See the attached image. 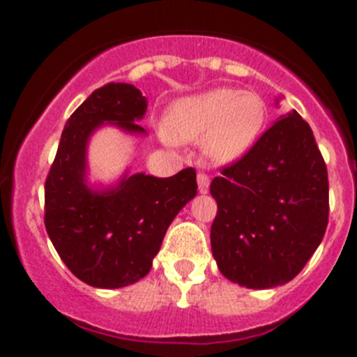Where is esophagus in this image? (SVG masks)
Masks as SVG:
<instances>
[{
  "mask_svg": "<svg viewBox=\"0 0 357 357\" xmlns=\"http://www.w3.org/2000/svg\"><path fill=\"white\" fill-rule=\"evenodd\" d=\"M197 181H198V189H200V193H207V189H209V175L204 172H200L197 175Z\"/></svg>",
  "mask_w": 357,
  "mask_h": 357,
  "instance_id": "esophagus-1",
  "label": "esophagus"
}]
</instances>
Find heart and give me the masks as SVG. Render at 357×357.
Masks as SVG:
<instances>
[{
  "instance_id": "heart-1",
  "label": "heart",
  "mask_w": 357,
  "mask_h": 357,
  "mask_svg": "<svg viewBox=\"0 0 357 357\" xmlns=\"http://www.w3.org/2000/svg\"><path fill=\"white\" fill-rule=\"evenodd\" d=\"M266 105L255 93L213 89L176 102L166 116L172 139H204L211 159L225 162L243 155L263 130Z\"/></svg>"
}]
</instances>
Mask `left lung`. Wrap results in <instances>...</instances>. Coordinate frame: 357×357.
Segmentation results:
<instances>
[{
    "instance_id": "1",
    "label": "left lung",
    "mask_w": 357,
    "mask_h": 357,
    "mask_svg": "<svg viewBox=\"0 0 357 357\" xmlns=\"http://www.w3.org/2000/svg\"><path fill=\"white\" fill-rule=\"evenodd\" d=\"M211 182V248L220 272L252 289L301 273L326 234V160L298 112L280 118Z\"/></svg>"
}]
</instances>
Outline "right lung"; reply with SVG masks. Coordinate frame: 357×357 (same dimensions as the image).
Returning a JSON list of instances; mask_svg holds the SVG:
<instances>
[{"mask_svg": "<svg viewBox=\"0 0 357 357\" xmlns=\"http://www.w3.org/2000/svg\"><path fill=\"white\" fill-rule=\"evenodd\" d=\"M146 98L130 84H107L71 114L44 184V225L75 277L94 288H123L143 279L178 211L197 195V172L168 178L137 173L114 191L91 193L84 184L85 144L103 121L143 132L135 119Z\"/></svg>", "mask_w": 357, "mask_h": 357, "instance_id": "add662e5", "label": "right lung"}]
</instances>
